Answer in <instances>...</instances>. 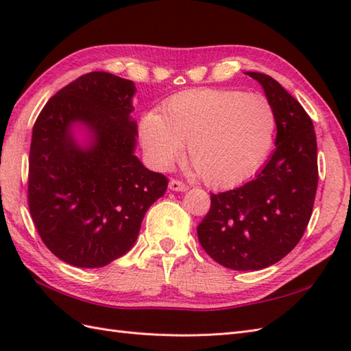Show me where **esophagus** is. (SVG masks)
Listing matches in <instances>:
<instances>
[{
	"label": "esophagus",
	"mask_w": 351,
	"mask_h": 351,
	"mask_svg": "<svg viewBox=\"0 0 351 351\" xmlns=\"http://www.w3.org/2000/svg\"><path fill=\"white\" fill-rule=\"evenodd\" d=\"M169 189L172 191H186L189 190V185H185L181 181H176V179H172V181L169 182Z\"/></svg>",
	"instance_id": "esophagus-1"
}]
</instances>
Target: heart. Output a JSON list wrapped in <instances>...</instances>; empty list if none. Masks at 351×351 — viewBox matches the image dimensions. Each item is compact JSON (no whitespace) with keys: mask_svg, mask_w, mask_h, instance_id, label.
Here are the masks:
<instances>
[{"mask_svg":"<svg viewBox=\"0 0 351 351\" xmlns=\"http://www.w3.org/2000/svg\"><path fill=\"white\" fill-rule=\"evenodd\" d=\"M275 110L265 95L227 89H193L172 97L162 113L148 112L138 136L149 165L167 170L182 156L214 189L248 179L274 142Z\"/></svg>","mask_w":351,"mask_h":351,"instance_id":"1","label":"heart"}]
</instances>
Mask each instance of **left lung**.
I'll return each instance as SVG.
<instances>
[{"label":"left lung","mask_w":351,"mask_h":351,"mask_svg":"<svg viewBox=\"0 0 351 351\" xmlns=\"http://www.w3.org/2000/svg\"><path fill=\"white\" fill-rule=\"evenodd\" d=\"M263 88L276 118L275 151L254 179L210 194L199 242L217 263L260 271L298 245L313 214L319 169L313 121L275 79L247 71Z\"/></svg>","instance_id":"left-lung-1"}]
</instances>
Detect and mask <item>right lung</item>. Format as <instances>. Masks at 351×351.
I'll list each match as a JSON object with an SVG mask.
<instances>
[{"mask_svg": "<svg viewBox=\"0 0 351 351\" xmlns=\"http://www.w3.org/2000/svg\"><path fill=\"white\" fill-rule=\"evenodd\" d=\"M133 80L93 71L46 103L32 128L28 205L62 262L103 267L134 245L167 179L136 157Z\"/></svg>", "mask_w": 351, "mask_h": 351, "instance_id": "add662e5", "label": "right lung"}]
</instances>
